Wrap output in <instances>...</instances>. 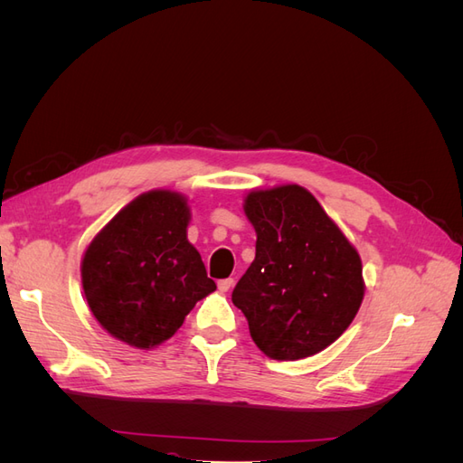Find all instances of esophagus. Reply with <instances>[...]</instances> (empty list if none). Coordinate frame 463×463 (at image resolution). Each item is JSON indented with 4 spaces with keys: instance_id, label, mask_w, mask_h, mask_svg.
I'll list each match as a JSON object with an SVG mask.
<instances>
[{
    "instance_id": "34e87169",
    "label": "esophagus",
    "mask_w": 463,
    "mask_h": 463,
    "mask_svg": "<svg viewBox=\"0 0 463 463\" xmlns=\"http://www.w3.org/2000/svg\"><path fill=\"white\" fill-rule=\"evenodd\" d=\"M233 286V278H223V279H218V289L223 293V291H230V288Z\"/></svg>"
}]
</instances>
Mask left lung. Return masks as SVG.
I'll return each mask as SVG.
<instances>
[{"label":"left lung","instance_id":"obj_1","mask_svg":"<svg viewBox=\"0 0 463 463\" xmlns=\"http://www.w3.org/2000/svg\"><path fill=\"white\" fill-rule=\"evenodd\" d=\"M245 214L257 253L232 301L250 338L279 361L322 352L352 325L365 293L355 247L299 185L249 193Z\"/></svg>","mask_w":463,"mask_h":463}]
</instances>
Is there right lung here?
<instances>
[{
	"mask_svg": "<svg viewBox=\"0 0 463 463\" xmlns=\"http://www.w3.org/2000/svg\"><path fill=\"white\" fill-rule=\"evenodd\" d=\"M189 206L172 191H150L114 216L89 245L82 289L96 320L138 349L165 342L194 303L216 289L187 241Z\"/></svg>",
	"mask_w": 463,
	"mask_h": 463,
	"instance_id": "1",
	"label": "right lung"
}]
</instances>
